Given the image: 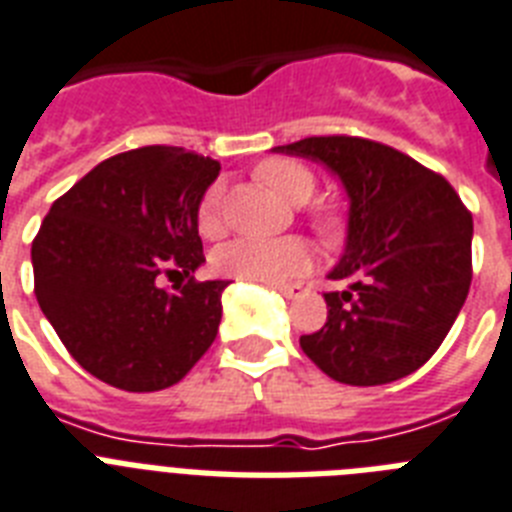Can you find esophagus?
<instances>
[{
	"instance_id": "esophagus-1",
	"label": "esophagus",
	"mask_w": 512,
	"mask_h": 512,
	"mask_svg": "<svg viewBox=\"0 0 512 512\" xmlns=\"http://www.w3.org/2000/svg\"><path fill=\"white\" fill-rule=\"evenodd\" d=\"M270 289H276V292L284 294L286 299H297L299 294H305V286L302 284H273Z\"/></svg>"
}]
</instances>
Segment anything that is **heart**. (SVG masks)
<instances>
[{"mask_svg":"<svg viewBox=\"0 0 512 512\" xmlns=\"http://www.w3.org/2000/svg\"><path fill=\"white\" fill-rule=\"evenodd\" d=\"M257 178L276 191L289 205H307L315 194V176L297 160L273 157L257 168ZM197 228L205 239H218L226 231L223 215V184H213L202 194L197 207ZM315 228L321 234L334 231V218L326 213L315 215ZM313 263V252L302 239H236L228 242L213 255V265L220 276L242 278V281H263L278 284L286 278L302 276Z\"/></svg>","mask_w":512,"mask_h":512,"instance_id":"obj_1","label":"heart"}]
</instances>
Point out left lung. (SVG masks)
<instances>
[{"label":"left lung","mask_w":512,"mask_h":512,"mask_svg":"<svg viewBox=\"0 0 512 512\" xmlns=\"http://www.w3.org/2000/svg\"><path fill=\"white\" fill-rule=\"evenodd\" d=\"M323 162L350 197L347 247L328 278L321 331L299 347L339 384L378 386L418 371L450 334L471 289L473 218L450 181L360 136L276 147Z\"/></svg>","instance_id":"left-lung-1"}]
</instances>
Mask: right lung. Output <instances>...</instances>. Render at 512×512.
<instances>
[{
	"label": "right lung",
	"instance_id": "1",
	"mask_svg": "<svg viewBox=\"0 0 512 512\" xmlns=\"http://www.w3.org/2000/svg\"><path fill=\"white\" fill-rule=\"evenodd\" d=\"M220 162L139 147L99 162L52 205L31 244L41 313L83 371L123 392L178 384L218 334L228 281L205 263L197 207ZM184 272V285L159 278Z\"/></svg>",
	"mask_w": 512,
	"mask_h": 512
}]
</instances>
